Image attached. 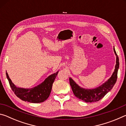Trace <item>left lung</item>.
<instances>
[{
    "instance_id": "1",
    "label": "left lung",
    "mask_w": 126,
    "mask_h": 126,
    "mask_svg": "<svg viewBox=\"0 0 126 126\" xmlns=\"http://www.w3.org/2000/svg\"><path fill=\"white\" fill-rule=\"evenodd\" d=\"M113 50L116 55V64L115 66L114 71L110 78L101 86L94 89H84L81 88L71 78H69L70 85L76 97L87 103L97 102L103 98L107 93L111 90L117 81L119 65V58L114 48Z\"/></svg>"
}]
</instances>
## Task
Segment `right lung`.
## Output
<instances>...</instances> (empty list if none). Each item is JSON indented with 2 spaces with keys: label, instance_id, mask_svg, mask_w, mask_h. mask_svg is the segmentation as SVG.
<instances>
[{
  "label": "right lung",
  "instance_id": "1",
  "mask_svg": "<svg viewBox=\"0 0 126 126\" xmlns=\"http://www.w3.org/2000/svg\"><path fill=\"white\" fill-rule=\"evenodd\" d=\"M58 73V71L51 74L41 84L30 89L17 87L12 82L7 72L6 73V75L12 91L17 97L22 101H27L31 103H38L43 102L48 99L52 90L53 83Z\"/></svg>",
  "mask_w": 126,
  "mask_h": 126
}]
</instances>
